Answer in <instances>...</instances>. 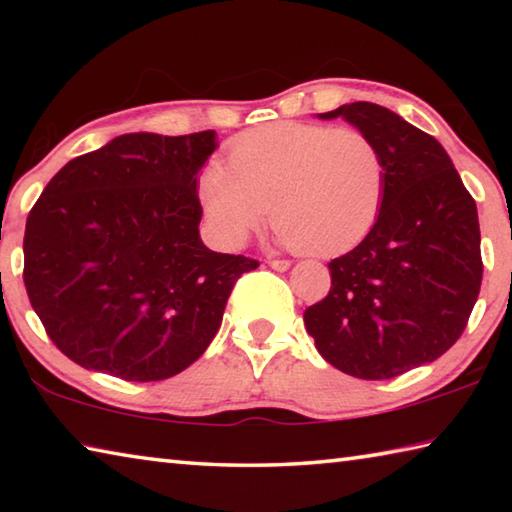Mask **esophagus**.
Masks as SVG:
<instances>
[{
  "mask_svg": "<svg viewBox=\"0 0 512 512\" xmlns=\"http://www.w3.org/2000/svg\"><path fill=\"white\" fill-rule=\"evenodd\" d=\"M268 266L273 268V271H287V268L291 266L289 259H268Z\"/></svg>",
  "mask_w": 512,
  "mask_h": 512,
  "instance_id": "esophagus-1",
  "label": "esophagus"
}]
</instances>
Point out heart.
I'll use <instances>...</instances> for the list:
<instances>
[{"label":"heart","mask_w":512,"mask_h":512,"mask_svg":"<svg viewBox=\"0 0 512 512\" xmlns=\"http://www.w3.org/2000/svg\"><path fill=\"white\" fill-rule=\"evenodd\" d=\"M384 185V155L359 128L277 121L237 137L225 169L201 173L198 196L225 250L244 246L271 207L277 244L336 255L375 223Z\"/></svg>","instance_id":"b5f03b06"}]
</instances>
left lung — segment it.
<instances>
[{
  "mask_svg": "<svg viewBox=\"0 0 512 512\" xmlns=\"http://www.w3.org/2000/svg\"><path fill=\"white\" fill-rule=\"evenodd\" d=\"M336 117L375 140L386 185L366 239L329 262L332 289L305 311V327L345 375L391 379L463 334L483 275L479 214L436 137L368 101L318 115Z\"/></svg>",
  "mask_w": 512,
  "mask_h": 512,
  "instance_id": "left-lung-1",
  "label": "left lung"
}]
</instances>
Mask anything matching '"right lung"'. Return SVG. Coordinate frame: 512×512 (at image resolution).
Returning <instances> with one entry per match:
<instances>
[{
	"label": "right lung",
	"instance_id": "obj_1",
	"mask_svg": "<svg viewBox=\"0 0 512 512\" xmlns=\"http://www.w3.org/2000/svg\"><path fill=\"white\" fill-rule=\"evenodd\" d=\"M216 133H126L69 160L27 219L24 284L56 348L126 381L201 357L255 259L201 239L198 173Z\"/></svg>",
	"mask_w": 512,
	"mask_h": 512
}]
</instances>
